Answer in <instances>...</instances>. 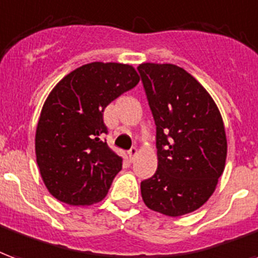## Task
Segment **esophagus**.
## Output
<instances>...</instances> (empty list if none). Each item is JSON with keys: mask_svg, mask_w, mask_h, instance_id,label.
Segmentation results:
<instances>
[{"mask_svg": "<svg viewBox=\"0 0 258 258\" xmlns=\"http://www.w3.org/2000/svg\"><path fill=\"white\" fill-rule=\"evenodd\" d=\"M137 154H138V149L137 148H131L128 150V158L130 161H134V158L137 157Z\"/></svg>", "mask_w": 258, "mask_h": 258, "instance_id": "esophagus-1", "label": "esophagus"}]
</instances>
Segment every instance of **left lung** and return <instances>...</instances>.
Returning <instances> with one entry per match:
<instances>
[{"label":"left lung","mask_w":258,"mask_h":258,"mask_svg":"<svg viewBox=\"0 0 258 258\" xmlns=\"http://www.w3.org/2000/svg\"><path fill=\"white\" fill-rule=\"evenodd\" d=\"M156 123L157 171L141 182L145 205L165 216L191 213L209 200L224 171L227 138L217 105L173 64L138 67Z\"/></svg>","instance_id":"1"}]
</instances>
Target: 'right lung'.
Listing matches in <instances>:
<instances>
[{"mask_svg": "<svg viewBox=\"0 0 258 258\" xmlns=\"http://www.w3.org/2000/svg\"><path fill=\"white\" fill-rule=\"evenodd\" d=\"M133 66L90 62L64 76L47 95L38 120L35 154L51 196L68 205L104 200L123 158L102 141L104 109L138 85Z\"/></svg>", "mask_w": 258, "mask_h": 258, "instance_id": "obj_1", "label": "right lung"}]
</instances>
